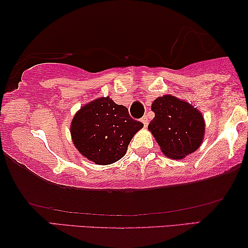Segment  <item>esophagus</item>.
Returning a JSON list of instances; mask_svg holds the SVG:
<instances>
[{
  "instance_id": "1",
  "label": "esophagus",
  "mask_w": 248,
  "mask_h": 248,
  "mask_svg": "<svg viewBox=\"0 0 248 248\" xmlns=\"http://www.w3.org/2000/svg\"><path fill=\"white\" fill-rule=\"evenodd\" d=\"M141 122L142 123H143V125H144V127H147V125L149 124V118H148V116H143L141 118Z\"/></svg>"
}]
</instances>
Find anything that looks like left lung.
Listing matches in <instances>:
<instances>
[{
    "mask_svg": "<svg viewBox=\"0 0 248 248\" xmlns=\"http://www.w3.org/2000/svg\"><path fill=\"white\" fill-rule=\"evenodd\" d=\"M151 109L155 118L148 128L162 154L171 159H183L198 150L205 131L204 120L198 108L165 94L152 103Z\"/></svg>",
    "mask_w": 248,
    "mask_h": 248,
    "instance_id": "8db88e82",
    "label": "left lung"
}]
</instances>
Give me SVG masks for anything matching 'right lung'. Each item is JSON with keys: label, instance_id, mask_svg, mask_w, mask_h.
I'll list each match as a JSON object with an SVG mask.
<instances>
[{"label": "right lung", "instance_id": "obj_1", "mask_svg": "<svg viewBox=\"0 0 248 248\" xmlns=\"http://www.w3.org/2000/svg\"><path fill=\"white\" fill-rule=\"evenodd\" d=\"M142 127L126 107L101 97L78 110L70 132L81 155L97 165H109L124 157L132 138Z\"/></svg>", "mask_w": 248, "mask_h": 248}]
</instances>
